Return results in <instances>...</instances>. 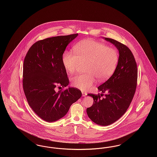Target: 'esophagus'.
Segmentation results:
<instances>
[{"instance_id":"esophagus-1","label":"esophagus","mask_w":157,"mask_h":157,"mask_svg":"<svg viewBox=\"0 0 157 157\" xmlns=\"http://www.w3.org/2000/svg\"><path fill=\"white\" fill-rule=\"evenodd\" d=\"M82 97H86V95H87V93L85 92H83L82 91Z\"/></svg>"}]
</instances>
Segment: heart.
<instances>
[{"mask_svg":"<svg viewBox=\"0 0 157 157\" xmlns=\"http://www.w3.org/2000/svg\"><path fill=\"white\" fill-rule=\"evenodd\" d=\"M75 53L65 51L62 56L63 65L69 73H73L85 63L86 74L75 75L71 79L76 88L88 90L96 81H104L114 73L119 60L118 51L107 45L92 39L79 42L74 48Z\"/></svg>","mask_w":157,"mask_h":157,"instance_id":"heart-1","label":"heart"}]
</instances>
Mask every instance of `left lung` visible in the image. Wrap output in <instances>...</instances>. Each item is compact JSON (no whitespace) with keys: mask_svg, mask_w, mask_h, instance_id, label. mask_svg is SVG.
<instances>
[{"mask_svg":"<svg viewBox=\"0 0 157 157\" xmlns=\"http://www.w3.org/2000/svg\"><path fill=\"white\" fill-rule=\"evenodd\" d=\"M119 51V60L113 75L98 89L103 94H88L94 99L92 106L86 109L88 116L101 126L109 125L125 113L134 96L138 70L134 56L126 45L116 40L104 37Z\"/></svg>","mask_w":157,"mask_h":157,"instance_id":"obj_1","label":"left lung"}]
</instances>
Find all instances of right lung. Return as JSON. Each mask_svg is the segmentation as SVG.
Here are the masks:
<instances>
[{"label": "right lung", "instance_id": "1", "mask_svg": "<svg viewBox=\"0 0 157 157\" xmlns=\"http://www.w3.org/2000/svg\"><path fill=\"white\" fill-rule=\"evenodd\" d=\"M78 34L49 37L32 45L23 62V88L33 111L48 122L63 117L70 106L82 96L81 91L69 87L56 91L58 85H69L62 56Z\"/></svg>", "mask_w": 157, "mask_h": 157}]
</instances>
